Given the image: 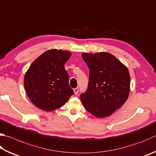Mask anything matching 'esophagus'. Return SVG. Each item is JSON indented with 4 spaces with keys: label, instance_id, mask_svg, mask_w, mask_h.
Masks as SVG:
<instances>
[{
    "label": "esophagus",
    "instance_id": "obj_1",
    "mask_svg": "<svg viewBox=\"0 0 156 156\" xmlns=\"http://www.w3.org/2000/svg\"><path fill=\"white\" fill-rule=\"evenodd\" d=\"M73 91H74L75 95H77L78 93V91H79V89L78 87H76V88H75L74 89H73Z\"/></svg>",
    "mask_w": 156,
    "mask_h": 156
}]
</instances>
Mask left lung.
Segmentation results:
<instances>
[{
  "instance_id": "8db88e82",
  "label": "left lung",
  "mask_w": 156,
  "mask_h": 156,
  "mask_svg": "<svg viewBox=\"0 0 156 156\" xmlns=\"http://www.w3.org/2000/svg\"><path fill=\"white\" fill-rule=\"evenodd\" d=\"M82 57L89 69L87 89L80 94L82 103L95 117H108L128 98V69L110 53H83Z\"/></svg>"
}]
</instances>
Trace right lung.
Returning <instances> with one entry per match:
<instances>
[{"label": "right lung", "mask_w": 156, "mask_h": 156, "mask_svg": "<svg viewBox=\"0 0 156 156\" xmlns=\"http://www.w3.org/2000/svg\"><path fill=\"white\" fill-rule=\"evenodd\" d=\"M71 55L67 51L50 50L30 65L24 84L28 97L35 106L52 111L64 105L74 93L64 67Z\"/></svg>", "instance_id": "add662e5"}]
</instances>
